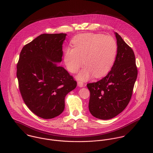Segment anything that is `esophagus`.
Masks as SVG:
<instances>
[{"mask_svg": "<svg viewBox=\"0 0 153 153\" xmlns=\"http://www.w3.org/2000/svg\"><path fill=\"white\" fill-rule=\"evenodd\" d=\"M77 85L80 88L83 87V83L82 82H77Z\"/></svg>", "mask_w": 153, "mask_h": 153, "instance_id": "esophagus-1", "label": "esophagus"}]
</instances>
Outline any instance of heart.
<instances>
[{
    "instance_id": "1",
    "label": "heart",
    "mask_w": 153,
    "mask_h": 153,
    "mask_svg": "<svg viewBox=\"0 0 153 153\" xmlns=\"http://www.w3.org/2000/svg\"><path fill=\"white\" fill-rule=\"evenodd\" d=\"M71 43L74 48H65L64 61L71 73H76L84 62L85 66L76 76L79 80H88L93 76L102 77L112 67L118 50L113 37L101 33H82L76 36Z\"/></svg>"
}]
</instances>
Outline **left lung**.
Returning a JSON list of instances; mask_svg holds the SVG:
<instances>
[{"mask_svg":"<svg viewBox=\"0 0 153 153\" xmlns=\"http://www.w3.org/2000/svg\"><path fill=\"white\" fill-rule=\"evenodd\" d=\"M117 54L111 70L102 80L87 85L89 109L96 118L107 120L125 109L131 98L138 70L132 48L117 32Z\"/></svg>","mask_w":153,"mask_h":153,"instance_id":"8db88e82","label":"left lung"}]
</instances>
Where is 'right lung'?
I'll return each instance as SVG.
<instances>
[{
    "mask_svg": "<svg viewBox=\"0 0 153 153\" xmlns=\"http://www.w3.org/2000/svg\"><path fill=\"white\" fill-rule=\"evenodd\" d=\"M66 33L41 34L21 50L16 76L25 103L43 119L60 115L65 96L77 82L62 67V47Z\"/></svg>",
    "mask_w": 153,
    "mask_h": 153,
    "instance_id": "1",
    "label": "right lung"
}]
</instances>
